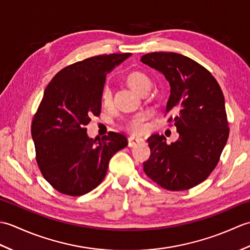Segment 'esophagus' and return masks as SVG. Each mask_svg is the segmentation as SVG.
<instances>
[{"mask_svg":"<svg viewBox=\"0 0 250 250\" xmlns=\"http://www.w3.org/2000/svg\"><path fill=\"white\" fill-rule=\"evenodd\" d=\"M144 142H145L144 139H142V137H134V136H132V137H129L128 145H129V147H134V146H136V145L142 144V143H144Z\"/></svg>","mask_w":250,"mask_h":250,"instance_id":"1","label":"esophagus"}]
</instances>
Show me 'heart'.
<instances>
[{
    "mask_svg": "<svg viewBox=\"0 0 250 250\" xmlns=\"http://www.w3.org/2000/svg\"><path fill=\"white\" fill-rule=\"evenodd\" d=\"M125 83L128 87L140 95H145L151 87V81L145 73L141 71L131 72L125 78ZM101 102L104 107H109L113 104V93L109 87H104L101 93ZM149 118L148 113H139L130 118L125 119L124 122V128L134 134H141L145 132L147 128V120Z\"/></svg>",
    "mask_w": 250,
    "mask_h": 250,
    "instance_id": "heart-1",
    "label": "heart"
}]
</instances>
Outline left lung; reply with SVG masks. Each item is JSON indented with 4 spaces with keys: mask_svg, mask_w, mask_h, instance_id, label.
<instances>
[{
    "mask_svg": "<svg viewBox=\"0 0 250 250\" xmlns=\"http://www.w3.org/2000/svg\"><path fill=\"white\" fill-rule=\"evenodd\" d=\"M141 62L163 74L171 87L167 113L174 110L178 140L148 139L151 155L144 172L162 188L179 191L201 184L213 172L229 136L225 97L214 76L190 58L151 52Z\"/></svg>",
    "mask_w": 250,
    "mask_h": 250,
    "instance_id": "obj_1",
    "label": "left lung"
}]
</instances>
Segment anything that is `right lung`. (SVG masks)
Instances as JSON below:
<instances>
[{"label":"right lung","mask_w":250,"mask_h":250,"mask_svg":"<svg viewBox=\"0 0 250 250\" xmlns=\"http://www.w3.org/2000/svg\"><path fill=\"white\" fill-rule=\"evenodd\" d=\"M131 54L97 56L63 68L51 79L32 121V139L42 174L67 195L88 193L101 184L126 137L109 132L90 139L84 128L100 116L105 78Z\"/></svg>","instance_id":"obj_1"}]
</instances>
